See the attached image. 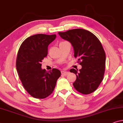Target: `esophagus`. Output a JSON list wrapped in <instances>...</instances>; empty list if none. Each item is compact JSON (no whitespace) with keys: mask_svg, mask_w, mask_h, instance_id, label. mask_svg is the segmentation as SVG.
<instances>
[{"mask_svg":"<svg viewBox=\"0 0 123 123\" xmlns=\"http://www.w3.org/2000/svg\"><path fill=\"white\" fill-rule=\"evenodd\" d=\"M61 72H62V74H63V75H67L69 73V72L65 71V70H62Z\"/></svg>","mask_w":123,"mask_h":123,"instance_id":"1","label":"esophagus"}]
</instances>
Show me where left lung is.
I'll return each mask as SVG.
<instances>
[{
  "label": "left lung",
  "mask_w": 123,
  "mask_h": 123,
  "mask_svg": "<svg viewBox=\"0 0 123 123\" xmlns=\"http://www.w3.org/2000/svg\"><path fill=\"white\" fill-rule=\"evenodd\" d=\"M58 33L71 43L74 56L80 61L82 68L79 71L73 68L70 70L77 76L74 87L85 95L92 93L98 88L105 73L106 55L101 43L92 32L81 28Z\"/></svg>",
  "instance_id": "obj_1"
}]
</instances>
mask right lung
<instances>
[{
  "label": "right lung",
  "instance_id": "right-lung-1",
  "mask_svg": "<svg viewBox=\"0 0 123 123\" xmlns=\"http://www.w3.org/2000/svg\"><path fill=\"white\" fill-rule=\"evenodd\" d=\"M56 35L37 34L27 38L18 50L16 68L20 80L27 92L36 98H45L52 93L59 70L54 68L46 71L41 68V62L48 55V46Z\"/></svg>",
  "mask_w": 123,
  "mask_h": 123
}]
</instances>
